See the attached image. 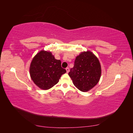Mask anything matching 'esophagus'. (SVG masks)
Returning a JSON list of instances; mask_svg holds the SVG:
<instances>
[{"instance_id": "obj_1", "label": "esophagus", "mask_w": 133, "mask_h": 133, "mask_svg": "<svg viewBox=\"0 0 133 133\" xmlns=\"http://www.w3.org/2000/svg\"><path fill=\"white\" fill-rule=\"evenodd\" d=\"M66 73H69V68H66Z\"/></svg>"}]
</instances>
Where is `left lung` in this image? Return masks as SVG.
Masks as SVG:
<instances>
[{
  "label": "left lung",
  "mask_w": 133,
  "mask_h": 133,
  "mask_svg": "<svg viewBox=\"0 0 133 133\" xmlns=\"http://www.w3.org/2000/svg\"><path fill=\"white\" fill-rule=\"evenodd\" d=\"M101 73L98 59L92 52L87 51L76 57L74 67L68 74L79 90L87 92L97 84Z\"/></svg>",
  "instance_id": "obj_1"
}]
</instances>
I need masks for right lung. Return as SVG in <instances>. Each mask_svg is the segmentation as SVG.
Listing matches in <instances>:
<instances>
[{
  "mask_svg": "<svg viewBox=\"0 0 133 133\" xmlns=\"http://www.w3.org/2000/svg\"><path fill=\"white\" fill-rule=\"evenodd\" d=\"M32 80L39 88L48 90L59 82L66 70L61 66V61L55 59L50 51L42 50L33 58L30 66Z\"/></svg>",
  "mask_w": 133,
  "mask_h": 133,
  "instance_id": "1",
  "label": "right lung"
}]
</instances>
